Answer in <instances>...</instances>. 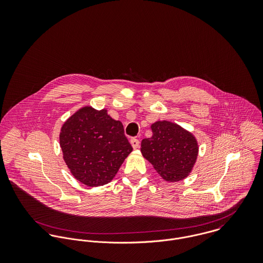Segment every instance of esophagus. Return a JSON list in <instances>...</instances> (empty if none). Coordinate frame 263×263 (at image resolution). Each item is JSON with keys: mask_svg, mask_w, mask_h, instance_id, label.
<instances>
[{"mask_svg": "<svg viewBox=\"0 0 263 263\" xmlns=\"http://www.w3.org/2000/svg\"><path fill=\"white\" fill-rule=\"evenodd\" d=\"M130 145L133 146V148H134V149H138V148H139V146H140V142H139V140H138V139H136V138H132V139H130Z\"/></svg>", "mask_w": 263, "mask_h": 263, "instance_id": "esophagus-1", "label": "esophagus"}]
</instances>
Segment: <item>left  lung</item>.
Returning <instances> with one entry per match:
<instances>
[{"instance_id": "left-lung-1", "label": "left lung", "mask_w": 263, "mask_h": 263, "mask_svg": "<svg viewBox=\"0 0 263 263\" xmlns=\"http://www.w3.org/2000/svg\"><path fill=\"white\" fill-rule=\"evenodd\" d=\"M152 137L144 139L141 152L160 176L168 182L187 177L198 155L195 137L175 122L158 120L151 125Z\"/></svg>"}]
</instances>
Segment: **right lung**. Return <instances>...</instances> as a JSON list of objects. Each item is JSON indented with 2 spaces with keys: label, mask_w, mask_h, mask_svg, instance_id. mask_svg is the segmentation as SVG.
Listing matches in <instances>:
<instances>
[{
  "label": "right lung",
  "mask_w": 263,
  "mask_h": 263,
  "mask_svg": "<svg viewBox=\"0 0 263 263\" xmlns=\"http://www.w3.org/2000/svg\"><path fill=\"white\" fill-rule=\"evenodd\" d=\"M60 146L72 175L90 187L110 182L133 151L122 123L107 109L96 110L89 105L64 122Z\"/></svg>",
  "instance_id": "1"
}]
</instances>
